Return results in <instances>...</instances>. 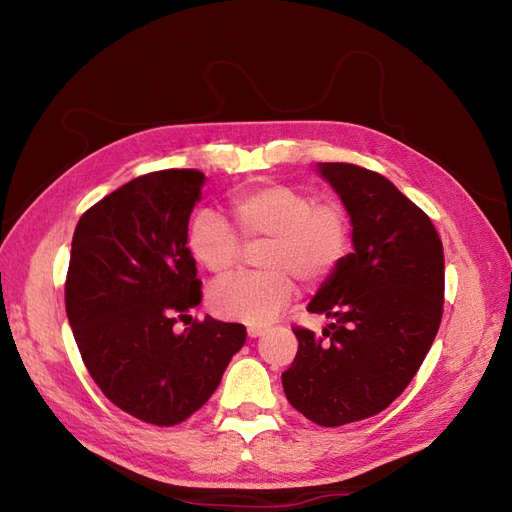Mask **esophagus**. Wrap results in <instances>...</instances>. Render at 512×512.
Instances as JSON below:
<instances>
[{
	"mask_svg": "<svg viewBox=\"0 0 512 512\" xmlns=\"http://www.w3.org/2000/svg\"><path fill=\"white\" fill-rule=\"evenodd\" d=\"M262 333H265V327H260V324H250V327H247V337H260Z\"/></svg>",
	"mask_w": 512,
	"mask_h": 512,
	"instance_id": "esophagus-1",
	"label": "esophagus"
}]
</instances>
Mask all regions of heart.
Wrapping results in <instances>:
<instances>
[{"label": "heart", "mask_w": 512, "mask_h": 512, "mask_svg": "<svg viewBox=\"0 0 512 512\" xmlns=\"http://www.w3.org/2000/svg\"><path fill=\"white\" fill-rule=\"evenodd\" d=\"M230 213L247 241L267 239L262 273L232 275L213 284L209 307L215 316L245 324H267L297 294L295 280L320 286L350 252V222L337 203H316L286 183H267L232 196ZM188 250L200 267L224 275L237 265L241 241L215 211H198L188 228Z\"/></svg>", "instance_id": "heart-1"}]
</instances>
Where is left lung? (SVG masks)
<instances>
[{"instance_id":"1","label":"left lung","mask_w":512,"mask_h":512,"mask_svg":"<svg viewBox=\"0 0 512 512\" xmlns=\"http://www.w3.org/2000/svg\"><path fill=\"white\" fill-rule=\"evenodd\" d=\"M342 198L354 250L322 282L307 312L322 335L294 329L299 350L282 374L292 408L322 427L369 418L404 393L436 339L444 252L431 220L395 185L354 164L322 162Z\"/></svg>"}]
</instances>
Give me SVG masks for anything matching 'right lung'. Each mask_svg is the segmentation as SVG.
<instances>
[{
	"label": "right lung",
	"instance_id": "1",
	"mask_svg": "<svg viewBox=\"0 0 512 512\" xmlns=\"http://www.w3.org/2000/svg\"><path fill=\"white\" fill-rule=\"evenodd\" d=\"M207 177L170 168L136 177L87 209L74 228L66 314L83 363L117 408L170 427L220 386L245 327L177 320L203 299L188 224Z\"/></svg>",
	"mask_w": 512,
	"mask_h": 512
}]
</instances>
